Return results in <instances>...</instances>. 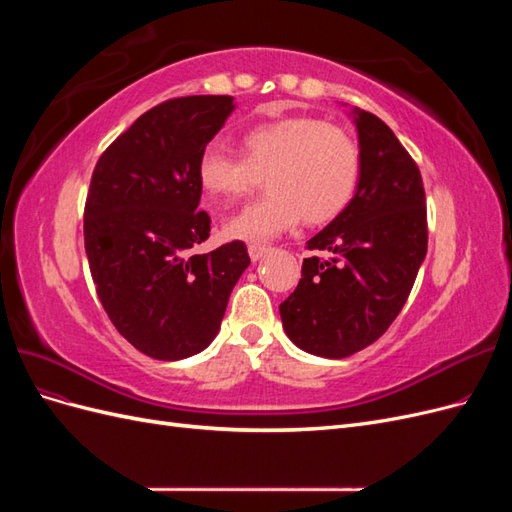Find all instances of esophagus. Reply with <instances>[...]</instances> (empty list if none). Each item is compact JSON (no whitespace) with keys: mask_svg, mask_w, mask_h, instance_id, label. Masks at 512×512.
Masks as SVG:
<instances>
[{"mask_svg":"<svg viewBox=\"0 0 512 512\" xmlns=\"http://www.w3.org/2000/svg\"><path fill=\"white\" fill-rule=\"evenodd\" d=\"M269 250L265 245H258V243H252V245H247V254H250V258L256 262V260H260L262 256H265Z\"/></svg>","mask_w":512,"mask_h":512,"instance_id":"1","label":"esophagus"}]
</instances>
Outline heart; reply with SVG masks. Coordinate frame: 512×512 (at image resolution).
Here are the masks:
<instances>
[{"instance_id":"b5f03b06","label":"heart","mask_w":512,"mask_h":512,"mask_svg":"<svg viewBox=\"0 0 512 512\" xmlns=\"http://www.w3.org/2000/svg\"><path fill=\"white\" fill-rule=\"evenodd\" d=\"M267 175V198L230 218V239L269 241L303 218L309 226L335 220L356 192L359 147L342 128L316 117L262 123L241 138V158L207 147L198 160L200 185L218 205H232Z\"/></svg>"}]
</instances>
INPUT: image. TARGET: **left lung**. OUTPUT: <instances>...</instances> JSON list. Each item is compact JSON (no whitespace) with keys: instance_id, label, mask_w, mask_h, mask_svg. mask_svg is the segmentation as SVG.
<instances>
[{"instance_id":"1","label":"left lung","mask_w":512,"mask_h":512,"mask_svg":"<svg viewBox=\"0 0 512 512\" xmlns=\"http://www.w3.org/2000/svg\"><path fill=\"white\" fill-rule=\"evenodd\" d=\"M361 175L348 207L307 241L329 258L303 260L301 280L280 305L294 346L346 356L374 344L406 305L427 254L421 170L386 123L352 111Z\"/></svg>"}]
</instances>
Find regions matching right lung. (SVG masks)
Returning a JSON list of instances; mask_svg holds the SVG:
<instances>
[{"label":"right lung","instance_id":"obj_1","mask_svg":"<svg viewBox=\"0 0 512 512\" xmlns=\"http://www.w3.org/2000/svg\"><path fill=\"white\" fill-rule=\"evenodd\" d=\"M232 111L230 96L166 100L117 136L91 175L83 228L98 299L151 359L205 350L250 265L243 241L192 252L211 230L198 211V160Z\"/></svg>","mask_w":512,"mask_h":512}]
</instances>
